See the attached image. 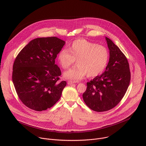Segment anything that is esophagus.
<instances>
[{
	"label": "esophagus",
	"instance_id": "1",
	"mask_svg": "<svg viewBox=\"0 0 146 146\" xmlns=\"http://www.w3.org/2000/svg\"><path fill=\"white\" fill-rule=\"evenodd\" d=\"M74 83H76V82H74V81H68V85L73 84H74Z\"/></svg>",
	"mask_w": 146,
	"mask_h": 146
}]
</instances>
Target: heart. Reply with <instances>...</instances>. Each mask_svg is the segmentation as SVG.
Segmentation results:
<instances>
[{"label":"heart","mask_w":146,"mask_h":146,"mask_svg":"<svg viewBox=\"0 0 146 146\" xmlns=\"http://www.w3.org/2000/svg\"><path fill=\"white\" fill-rule=\"evenodd\" d=\"M109 59V51L105 46L85 39L74 40L68 50H62L57 55L64 69H69L76 59L77 65L64 73L66 78L74 81L82 79L87 74L90 77L100 75L106 68Z\"/></svg>","instance_id":"b5f03b06"}]
</instances>
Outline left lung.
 <instances>
[{
    "instance_id": "1",
    "label": "left lung",
    "mask_w": 146,
    "mask_h": 146,
    "mask_svg": "<svg viewBox=\"0 0 146 146\" xmlns=\"http://www.w3.org/2000/svg\"><path fill=\"white\" fill-rule=\"evenodd\" d=\"M110 58L106 70L87 83L82 94L87 106L97 112L111 110L120 102L125 94L131 81L128 59L120 49L106 37Z\"/></svg>"
}]
</instances>
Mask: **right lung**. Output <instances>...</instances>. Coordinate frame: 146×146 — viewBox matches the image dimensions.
I'll return each mask as SVG.
<instances>
[{"mask_svg": "<svg viewBox=\"0 0 146 146\" xmlns=\"http://www.w3.org/2000/svg\"><path fill=\"white\" fill-rule=\"evenodd\" d=\"M65 44L56 37L36 38L17 56L12 80L18 98L29 109L46 110L60 99L66 82L59 81L61 71L55 59Z\"/></svg>", "mask_w": 146, "mask_h": 146, "instance_id": "add662e5", "label": "right lung"}]
</instances>
